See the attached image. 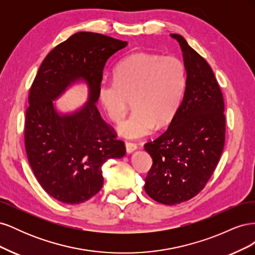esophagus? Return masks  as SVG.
<instances>
[{"label": "esophagus", "instance_id": "1", "mask_svg": "<svg viewBox=\"0 0 255 255\" xmlns=\"http://www.w3.org/2000/svg\"><path fill=\"white\" fill-rule=\"evenodd\" d=\"M136 149H137V144H136V143L129 142V141H127V142H126V150H127L128 153H132V152H134Z\"/></svg>", "mask_w": 255, "mask_h": 255}]
</instances>
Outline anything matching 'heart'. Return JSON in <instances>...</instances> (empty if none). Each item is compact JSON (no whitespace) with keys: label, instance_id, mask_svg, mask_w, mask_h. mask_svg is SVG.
Returning a JSON list of instances; mask_svg holds the SVG:
<instances>
[{"label":"heart","instance_id":"1","mask_svg":"<svg viewBox=\"0 0 255 255\" xmlns=\"http://www.w3.org/2000/svg\"><path fill=\"white\" fill-rule=\"evenodd\" d=\"M186 82V69L176 56L137 52L123 59L115 80L99 85V100L113 122L125 117L130 101L134 112L118 128L126 138H140L156 128L170 125L179 109Z\"/></svg>","mask_w":255,"mask_h":255}]
</instances>
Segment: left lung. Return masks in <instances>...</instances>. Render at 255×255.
Returning <instances> with one entry per match:
<instances>
[{
	"label": "left lung",
	"instance_id": "8db88e82",
	"mask_svg": "<svg viewBox=\"0 0 255 255\" xmlns=\"http://www.w3.org/2000/svg\"><path fill=\"white\" fill-rule=\"evenodd\" d=\"M171 37L183 52L184 97L169 128L144 144L153 159L144 190L166 205L187 201L205 187L226 140L225 101L212 68L181 35Z\"/></svg>",
	"mask_w": 255,
	"mask_h": 255
}]
</instances>
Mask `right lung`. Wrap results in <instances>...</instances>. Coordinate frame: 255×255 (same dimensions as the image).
Instances as JSON below:
<instances>
[{"label": "right lung", "instance_id": "1", "mask_svg": "<svg viewBox=\"0 0 255 255\" xmlns=\"http://www.w3.org/2000/svg\"><path fill=\"white\" fill-rule=\"evenodd\" d=\"M127 45L102 34L76 33L48 54L30 86L24 126L27 159L41 187L60 202L80 204L94 197L103 186L106 160L126 154L125 142L96 103L107 59ZM79 79L89 85V102L71 115H58L52 100Z\"/></svg>", "mask_w": 255, "mask_h": 255}]
</instances>
